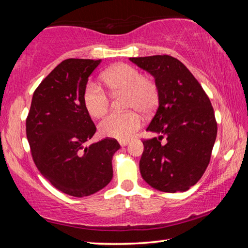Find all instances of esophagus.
<instances>
[{
	"label": "esophagus",
	"mask_w": 248,
	"mask_h": 248,
	"mask_svg": "<svg viewBox=\"0 0 248 248\" xmlns=\"http://www.w3.org/2000/svg\"><path fill=\"white\" fill-rule=\"evenodd\" d=\"M119 143H120V145H121V146H125V145H128V144H129V141H128V140H124V141H120V142H119Z\"/></svg>",
	"instance_id": "esophagus-1"
}]
</instances>
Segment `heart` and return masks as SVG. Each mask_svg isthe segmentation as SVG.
Here are the masks:
<instances>
[{"label": "heart", "mask_w": 248, "mask_h": 248, "mask_svg": "<svg viewBox=\"0 0 248 248\" xmlns=\"http://www.w3.org/2000/svg\"><path fill=\"white\" fill-rule=\"evenodd\" d=\"M103 81L112 93H127V108L134 109L127 112H111L100 121L99 133L104 137L118 140L131 138L142 125L139 112L150 115L158 104V90L153 79L143 77L140 70L132 65L121 63L109 68L103 73ZM83 103L89 114L94 118L106 114L109 97L95 82H89L83 92Z\"/></svg>", "instance_id": "b5f03b06"}]
</instances>
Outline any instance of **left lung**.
<instances>
[{
  "label": "left lung",
  "instance_id": "1",
  "mask_svg": "<svg viewBox=\"0 0 248 248\" xmlns=\"http://www.w3.org/2000/svg\"><path fill=\"white\" fill-rule=\"evenodd\" d=\"M130 61L153 75L158 90L157 110L146 131L159 137L143 141L142 178L159 191H186L203 175L216 142L217 127L211 102L176 58L164 54Z\"/></svg>",
  "mask_w": 248,
  "mask_h": 248
}]
</instances>
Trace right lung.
<instances>
[{
    "mask_svg": "<svg viewBox=\"0 0 248 248\" xmlns=\"http://www.w3.org/2000/svg\"><path fill=\"white\" fill-rule=\"evenodd\" d=\"M102 60L66 59L32 95L26 134L37 169L58 190L86 197L112 178L111 159L120 145L115 139L89 142L96 127L83 103L89 77Z\"/></svg>",
    "mask_w": 248,
    "mask_h": 248,
    "instance_id": "right-lung-1",
    "label": "right lung"
}]
</instances>
